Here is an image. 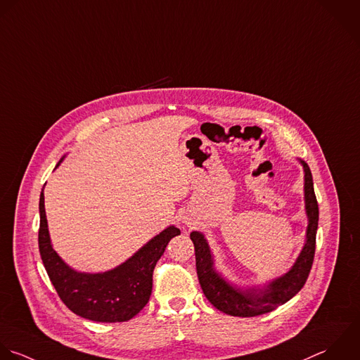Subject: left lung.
<instances>
[{"label": "left lung", "instance_id": "left-lung-1", "mask_svg": "<svg viewBox=\"0 0 360 360\" xmlns=\"http://www.w3.org/2000/svg\"><path fill=\"white\" fill-rule=\"evenodd\" d=\"M304 167V193L306 210L309 216L307 241L297 258L295 266L282 278L274 281L262 290H240L227 283L214 269L209 245L205 237L193 231L191 240L195 245L196 271L200 288L207 300L220 311L234 317H255L271 313L279 306L295 297L306 285L310 275L314 254H316V234L319 227V203L314 193L313 175L310 167L303 161Z\"/></svg>", "mask_w": 360, "mask_h": 360}]
</instances>
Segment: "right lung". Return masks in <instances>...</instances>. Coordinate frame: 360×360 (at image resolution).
<instances>
[{
    "instance_id": "1",
    "label": "right lung",
    "mask_w": 360,
    "mask_h": 360,
    "mask_svg": "<svg viewBox=\"0 0 360 360\" xmlns=\"http://www.w3.org/2000/svg\"><path fill=\"white\" fill-rule=\"evenodd\" d=\"M39 212V251L50 282L74 314L96 323L129 321L143 310L151 296L154 268L168 243L181 234L179 229L171 226L116 269L94 275L78 274L70 269L51 248L43 189Z\"/></svg>"
}]
</instances>
